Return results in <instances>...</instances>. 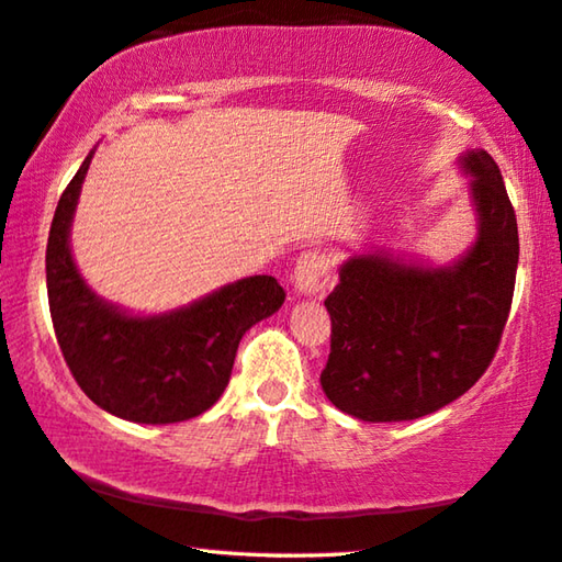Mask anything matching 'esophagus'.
I'll return each mask as SVG.
<instances>
[{"instance_id": "1", "label": "esophagus", "mask_w": 562, "mask_h": 562, "mask_svg": "<svg viewBox=\"0 0 562 562\" xmlns=\"http://www.w3.org/2000/svg\"><path fill=\"white\" fill-rule=\"evenodd\" d=\"M333 280V262L330 257L321 252V249H307L300 255L295 272H292V284L300 295L307 297H323L330 288Z\"/></svg>"}]
</instances>
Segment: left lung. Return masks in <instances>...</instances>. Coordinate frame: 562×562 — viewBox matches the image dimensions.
I'll use <instances>...</instances> for the list:
<instances>
[{"mask_svg": "<svg viewBox=\"0 0 562 562\" xmlns=\"http://www.w3.org/2000/svg\"><path fill=\"white\" fill-rule=\"evenodd\" d=\"M480 212V237L449 270H424L379 255L340 267L325 300L330 356L325 396L363 422H408L439 412L487 371L513 307L515 209L487 150L464 158Z\"/></svg>", "mask_w": 562, "mask_h": 562, "instance_id": "1", "label": "left lung"}]
</instances>
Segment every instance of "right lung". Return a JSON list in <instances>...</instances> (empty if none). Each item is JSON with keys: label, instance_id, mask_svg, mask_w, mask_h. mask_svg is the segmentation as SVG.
<instances>
[{"label": "right lung", "instance_id": "add662e5", "mask_svg": "<svg viewBox=\"0 0 562 562\" xmlns=\"http://www.w3.org/2000/svg\"><path fill=\"white\" fill-rule=\"evenodd\" d=\"M90 154L57 201L45 270L57 346L82 393L108 414L136 424L187 422L227 389L239 340L284 303L270 274L227 284L191 307L128 317L98 300L75 270L67 232Z\"/></svg>", "mask_w": 562, "mask_h": 562}]
</instances>
